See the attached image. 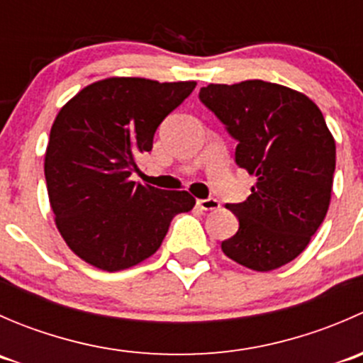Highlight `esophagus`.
<instances>
[{
	"label": "esophagus",
	"instance_id": "obj_1",
	"mask_svg": "<svg viewBox=\"0 0 363 363\" xmlns=\"http://www.w3.org/2000/svg\"><path fill=\"white\" fill-rule=\"evenodd\" d=\"M202 211H218L219 208V202L216 199H203V200H199L196 202Z\"/></svg>",
	"mask_w": 363,
	"mask_h": 363
}]
</instances>
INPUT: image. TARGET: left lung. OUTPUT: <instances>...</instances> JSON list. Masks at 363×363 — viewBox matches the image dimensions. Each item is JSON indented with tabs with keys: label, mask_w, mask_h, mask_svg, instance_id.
<instances>
[{
	"label": "left lung",
	"mask_w": 363,
	"mask_h": 363,
	"mask_svg": "<svg viewBox=\"0 0 363 363\" xmlns=\"http://www.w3.org/2000/svg\"><path fill=\"white\" fill-rule=\"evenodd\" d=\"M199 98L237 142L235 163L256 177L247 200L226 203L239 230L221 250L258 272L279 269L306 250L330 205L335 142L323 113L263 80L208 84Z\"/></svg>",
	"instance_id": "1"
}]
</instances>
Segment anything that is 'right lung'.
<instances>
[{"label": "right lung", "mask_w": 363, "mask_h": 363, "mask_svg": "<svg viewBox=\"0 0 363 363\" xmlns=\"http://www.w3.org/2000/svg\"><path fill=\"white\" fill-rule=\"evenodd\" d=\"M196 82L121 77L84 87L50 130L45 181L65 242L107 272L130 269L158 251L172 219L191 211L188 191L131 181L137 158L151 152L164 117Z\"/></svg>", "instance_id": "add662e5"}]
</instances>
